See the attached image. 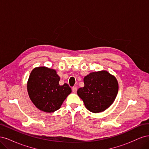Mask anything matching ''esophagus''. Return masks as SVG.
<instances>
[{
	"instance_id": "esophagus-1",
	"label": "esophagus",
	"mask_w": 149,
	"mask_h": 149,
	"mask_svg": "<svg viewBox=\"0 0 149 149\" xmlns=\"http://www.w3.org/2000/svg\"><path fill=\"white\" fill-rule=\"evenodd\" d=\"M72 91H73V93H76V91H77V88L76 87L72 88Z\"/></svg>"
}]
</instances>
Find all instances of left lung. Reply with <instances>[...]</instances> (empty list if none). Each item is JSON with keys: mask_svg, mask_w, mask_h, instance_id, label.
<instances>
[{"mask_svg": "<svg viewBox=\"0 0 149 149\" xmlns=\"http://www.w3.org/2000/svg\"><path fill=\"white\" fill-rule=\"evenodd\" d=\"M84 86L77 94L85 107L93 113H98L109 107L118 93V83L115 76L107 71L93 72L84 78Z\"/></svg>", "mask_w": 149, "mask_h": 149, "instance_id": "obj_1", "label": "left lung"}]
</instances>
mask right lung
<instances>
[{
    "label": "right lung",
    "instance_id": "obj_1",
    "mask_svg": "<svg viewBox=\"0 0 149 149\" xmlns=\"http://www.w3.org/2000/svg\"><path fill=\"white\" fill-rule=\"evenodd\" d=\"M60 79L55 70L47 67H37L31 71L27 91L31 101L38 109L45 112L56 111L71 93L68 84H59Z\"/></svg>",
    "mask_w": 149,
    "mask_h": 149
}]
</instances>
